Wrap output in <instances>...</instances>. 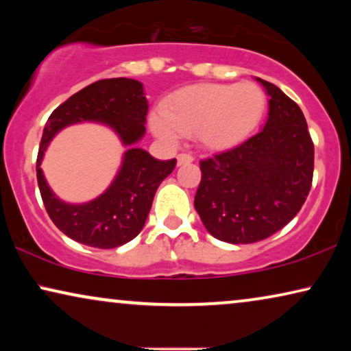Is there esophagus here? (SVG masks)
<instances>
[{
	"label": "esophagus",
	"instance_id": "esophagus-1",
	"mask_svg": "<svg viewBox=\"0 0 351 351\" xmlns=\"http://www.w3.org/2000/svg\"><path fill=\"white\" fill-rule=\"evenodd\" d=\"M191 161H193V156L189 155V153H180V155L177 156V165H179V166L190 165Z\"/></svg>",
	"mask_w": 351,
	"mask_h": 351
}]
</instances>
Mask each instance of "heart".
Listing matches in <instances>:
<instances>
[{
	"instance_id": "b5f03b06",
	"label": "heart",
	"mask_w": 351,
	"mask_h": 351,
	"mask_svg": "<svg viewBox=\"0 0 351 351\" xmlns=\"http://www.w3.org/2000/svg\"><path fill=\"white\" fill-rule=\"evenodd\" d=\"M265 110V93L254 83L196 84L166 99L152 128L166 142L195 134L209 150H227L257 131Z\"/></svg>"
}]
</instances>
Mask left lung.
<instances>
[{
	"label": "left lung",
	"mask_w": 351,
	"mask_h": 351,
	"mask_svg": "<svg viewBox=\"0 0 351 351\" xmlns=\"http://www.w3.org/2000/svg\"><path fill=\"white\" fill-rule=\"evenodd\" d=\"M268 119L256 136L199 161L195 209L214 238L232 244L262 241L291 222L313 180L315 147L299 105L257 78Z\"/></svg>",
	"instance_id": "left-lung-1"
}]
</instances>
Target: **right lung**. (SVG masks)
Listing matches in <instances>:
<instances>
[{
    "label": "right lung",
    "instance_id": "1",
    "mask_svg": "<svg viewBox=\"0 0 351 351\" xmlns=\"http://www.w3.org/2000/svg\"><path fill=\"white\" fill-rule=\"evenodd\" d=\"M148 102L141 81L100 80L59 105L47 119L36 160V179L45 208L57 228L81 244L99 249L123 246L141 233L158 186L174 171V160L160 161L136 143L145 134ZM94 121L112 127L128 147L112 185L83 205L58 199L47 185L40 161L51 137L70 123Z\"/></svg>",
    "mask_w": 351,
    "mask_h": 351
}]
</instances>
